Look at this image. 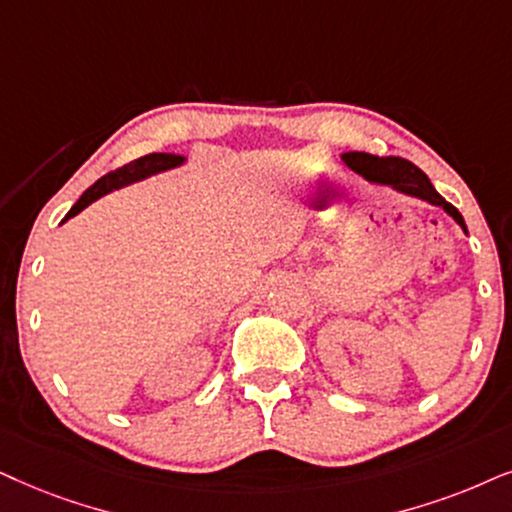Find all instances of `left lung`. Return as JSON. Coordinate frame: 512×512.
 Segmentation results:
<instances>
[{"mask_svg": "<svg viewBox=\"0 0 512 512\" xmlns=\"http://www.w3.org/2000/svg\"><path fill=\"white\" fill-rule=\"evenodd\" d=\"M342 160L352 167L354 172H359L361 177L371 181V184L380 186H392L394 191L404 193V196H413L425 200V203L437 205L446 215L454 217L456 224L468 234V226L463 222V215L454 205L446 203V200L435 191V186L430 184V179L425 177V172L411 163V160L399 158V155H390V158H378V155L364 153V151H349L342 153Z\"/></svg>", "mask_w": 512, "mask_h": 512, "instance_id": "1", "label": "left lung"}]
</instances>
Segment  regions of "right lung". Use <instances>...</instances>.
Returning a JSON list of instances; mask_svg holds the SVG:
<instances>
[{"label":"right lung","instance_id":"1","mask_svg":"<svg viewBox=\"0 0 512 512\" xmlns=\"http://www.w3.org/2000/svg\"><path fill=\"white\" fill-rule=\"evenodd\" d=\"M184 163H186L184 155H177V153H148V155H144V158L132 160V163L118 167V170L108 172L106 177H101L94 186H89V189L80 196V200H77L73 208H70L66 219L80 215V212L87 208V205H92L94 200L106 196V193L118 191V189H122V186L134 184V181L153 177V174L174 170V167H179ZM66 219H63V222H66Z\"/></svg>","mask_w":512,"mask_h":512}]
</instances>
